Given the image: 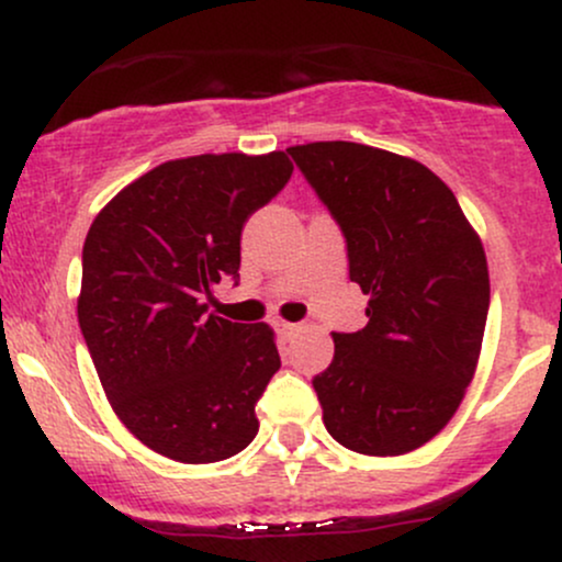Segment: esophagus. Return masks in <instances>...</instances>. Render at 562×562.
Segmentation results:
<instances>
[{
  "mask_svg": "<svg viewBox=\"0 0 562 562\" xmlns=\"http://www.w3.org/2000/svg\"><path fill=\"white\" fill-rule=\"evenodd\" d=\"M299 330H301V325H293V322H277V333H280L282 338H293Z\"/></svg>",
  "mask_w": 562,
  "mask_h": 562,
  "instance_id": "1",
  "label": "esophagus"
}]
</instances>
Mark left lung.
Listing matches in <instances>:
<instances>
[{
	"label": "left lung",
	"instance_id": "left-lung-1",
	"mask_svg": "<svg viewBox=\"0 0 562 562\" xmlns=\"http://www.w3.org/2000/svg\"><path fill=\"white\" fill-rule=\"evenodd\" d=\"M348 248L367 325L333 333L312 380L327 434L346 449L396 457L454 417L481 357L488 267L454 192L417 160L357 142L288 147Z\"/></svg>",
	"mask_w": 562,
	"mask_h": 562
}]
</instances>
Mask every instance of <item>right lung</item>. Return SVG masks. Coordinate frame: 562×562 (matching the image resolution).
<instances>
[{
  "mask_svg": "<svg viewBox=\"0 0 562 562\" xmlns=\"http://www.w3.org/2000/svg\"><path fill=\"white\" fill-rule=\"evenodd\" d=\"M290 173L282 150L166 160L87 232L79 325L97 378L119 420L169 460H227L259 434L274 330L209 314V301L224 277L237 282L243 224Z\"/></svg>",
  "mask_w": 562,
  "mask_h": 562,
  "instance_id": "1",
  "label": "right lung"
}]
</instances>
